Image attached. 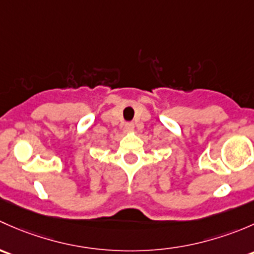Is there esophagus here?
Here are the masks:
<instances>
[{"label":"esophagus","mask_w":254,"mask_h":254,"mask_svg":"<svg viewBox=\"0 0 254 254\" xmlns=\"http://www.w3.org/2000/svg\"><path fill=\"white\" fill-rule=\"evenodd\" d=\"M125 129H126L127 132H132V130L134 129V125H133L132 122H128V124L125 125Z\"/></svg>","instance_id":"1"}]
</instances>
